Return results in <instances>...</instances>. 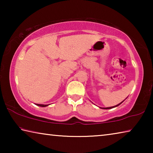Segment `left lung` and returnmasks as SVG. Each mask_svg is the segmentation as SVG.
<instances>
[{"label":"left lung","mask_w":153,"mask_h":153,"mask_svg":"<svg viewBox=\"0 0 153 153\" xmlns=\"http://www.w3.org/2000/svg\"><path fill=\"white\" fill-rule=\"evenodd\" d=\"M127 98H128V97H127ZM125 99V100H126ZM124 100H123V101L122 102H120V104H118V105H115V106H113V107H107V108H102V107H100V108H102V109H110V108H115V107H117V106H119V105H121V103H122L123 101H124Z\"/></svg>","instance_id":"8db88e82"}]
</instances>
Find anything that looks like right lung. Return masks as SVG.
<instances>
[{"mask_svg": "<svg viewBox=\"0 0 153 153\" xmlns=\"http://www.w3.org/2000/svg\"><path fill=\"white\" fill-rule=\"evenodd\" d=\"M36 105L39 106V107H47L49 105H42V104H36Z\"/></svg>", "mask_w": 153, "mask_h": 153, "instance_id": "1", "label": "right lung"}]
</instances>
